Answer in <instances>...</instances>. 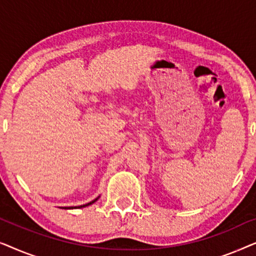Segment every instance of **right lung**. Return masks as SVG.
Here are the masks:
<instances>
[{"mask_svg": "<svg viewBox=\"0 0 256 256\" xmlns=\"http://www.w3.org/2000/svg\"><path fill=\"white\" fill-rule=\"evenodd\" d=\"M99 197H100V196H99ZM99 197L96 198V199H93L92 202H87V204H84V205H80V206H76V208H74V206H68V208H65V210H71V208H86V206H90V205H92L93 202H96L98 200V199H99Z\"/></svg>", "mask_w": 256, "mask_h": 256, "instance_id": "add662e5", "label": "right lung"}]
</instances>
